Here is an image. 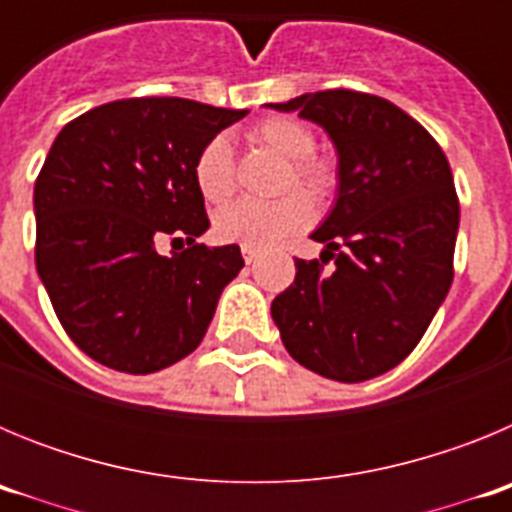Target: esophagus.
Masks as SVG:
<instances>
[{
    "mask_svg": "<svg viewBox=\"0 0 512 512\" xmlns=\"http://www.w3.org/2000/svg\"><path fill=\"white\" fill-rule=\"evenodd\" d=\"M241 253H243V259H246V264H253V261H256L261 256L259 248H251V246H243Z\"/></svg>",
    "mask_w": 512,
    "mask_h": 512,
    "instance_id": "esophagus-1",
    "label": "esophagus"
}]
</instances>
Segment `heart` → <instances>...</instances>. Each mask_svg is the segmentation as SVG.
Listing matches in <instances>:
<instances>
[{"label": "heart", "mask_w": 512, "mask_h": 512, "mask_svg": "<svg viewBox=\"0 0 512 512\" xmlns=\"http://www.w3.org/2000/svg\"><path fill=\"white\" fill-rule=\"evenodd\" d=\"M251 138L266 151L287 158L279 179V192H289L274 202H235L215 215V235L225 243L269 248L297 235L312 223V196L318 205L338 192V169L330 158L318 156V135L307 122L295 117H266L256 122ZM194 184L212 205H223L235 192V158L228 135H215L194 158ZM302 188V193H295ZM307 191L311 194H304Z\"/></svg>", "instance_id": "heart-1"}]
</instances>
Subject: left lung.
I'll return each instance as SVG.
<instances>
[{
  "instance_id": "left-lung-1",
  "label": "left lung",
  "mask_w": 512,
  "mask_h": 512,
  "mask_svg": "<svg viewBox=\"0 0 512 512\" xmlns=\"http://www.w3.org/2000/svg\"><path fill=\"white\" fill-rule=\"evenodd\" d=\"M271 107L323 125L341 179L336 207L312 233L323 256L295 261L271 318L310 372L348 384L379 377L418 346L454 282L459 197L449 158L377 94L325 89Z\"/></svg>"
}]
</instances>
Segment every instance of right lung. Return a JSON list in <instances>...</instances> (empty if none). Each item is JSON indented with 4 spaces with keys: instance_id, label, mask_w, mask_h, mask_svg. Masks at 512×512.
Instances as JSON below:
<instances>
[{
    "instance_id": "1",
    "label": "right lung",
    "mask_w": 512,
    "mask_h": 512,
    "mask_svg": "<svg viewBox=\"0 0 512 512\" xmlns=\"http://www.w3.org/2000/svg\"><path fill=\"white\" fill-rule=\"evenodd\" d=\"M246 115L130 97L84 112L53 140L35 179V266L63 330L94 361L153 374L205 338L243 256L235 243H197L210 220L194 158ZM164 237L188 248L161 257Z\"/></svg>"
}]
</instances>
